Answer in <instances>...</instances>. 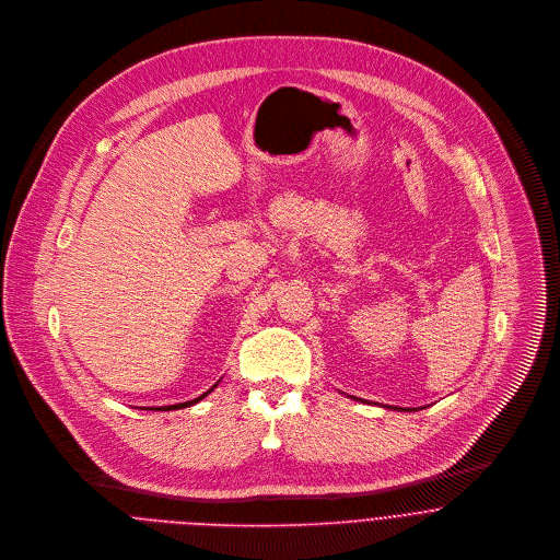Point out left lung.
<instances>
[{
  "label": "left lung",
  "instance_id": "8db88e82",
  "mask_svg": "<svg viewBox=\"0 0 560 560\" xmlns=\"http://www.w3.org/2000/svg\"><path fill=\"white\" fill-rule=\"evenodd\" d=\"M401 410H404V408H401Z\"/></svg>",
  "mask_w": 560,
  "mask_h": 560
}]
</instances>
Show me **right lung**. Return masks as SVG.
Returning <instances> with one entry per match:
<instances>
[{"label": "right lung", "instance_id": "1", "mask_svg": "<svg viewBox=\"0 0 560 560\" xmlns=\"http://www.w3.org/2000/svg\"><path fill=\"white\" fill-rule=\"evenodd\" d=\"M210 390H212V388H210ZM210 390H206V393H203V395H199V397H197V399H190V401H185V404H174V406H167V408H170V410H172V408H185V406H190V404H195V401H199V399H201V397H206V395H208V393H210Z\"/></svg>", "mask_w": 560, "mask_h": 560}]
</instances>
